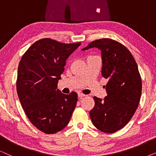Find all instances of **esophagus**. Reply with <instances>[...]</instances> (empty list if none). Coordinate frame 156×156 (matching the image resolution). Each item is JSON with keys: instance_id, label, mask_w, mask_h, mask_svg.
Here are the masks:
<instances>
[{"instance_id": "esophagus-1", "label": "esophagus", "mask_w": 156, "mask_h": 156, "mask_svg": "<svg viewBox=\"0 0 156 156\" xmlns=\"http://www.w3.org/2000/svg\"><path fill=\"white\" fill-rule=\"evenodd\" d=\"M84 97H85V95L83 94L82 93H78V97L80 98V99H82V98Z\"/></svg>"}]
</instances>
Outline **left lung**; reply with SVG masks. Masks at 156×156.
<instances>
[{"label":"left lung","mask_w":156,"mask_h":156,"mask_svg":"<svg viewBox=\"0 0 156 156\" xmlns=\"http://www.w3.org/2000/svg\"><path fill=\"white\" fill-rule=\"evenodd\" d=\"M97 48L101 51L102 76L107 79V96L94 97L90 111L94 126L104 133H114L125 126L137 109L142 91L138 65L130 51L116 40L103 38L90 42L82 50Z\"/></svg>","instance_id":"left-lung-1"}]
</instances>
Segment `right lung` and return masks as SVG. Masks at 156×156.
I'll use <instances>...</instances> for the list:
<instances>
[{
	"label": "right lung",
	"mask_w": 156,
	"mask_h": 156,
	"mask_svg": "<svg viewBox=\"0 0 156 156\" xmlns=\"http://www.w3.org/2000/svg\"><path fill=\"white\" fill-rule=\"evenodd\" d=\"M80 44L43 38L32 44L20 59L17 93L27 118L43 133L52 134L62 130L75 108L77 94H62L57 83L66 60Z\"/></svg>",
	"instance_id": "add662e5"
}]
</instances>
